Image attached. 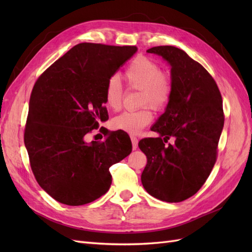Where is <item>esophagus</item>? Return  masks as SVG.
<instances>
[{"label":"esophagus","mask_w":252,"mask_h":252,"mask_svg":"<svg viewBox=\"0 0 252 252\" xmlns=\"http://www.w3.org/2000/svg\"><path fill=\"white\" fill-rule=\"evenodd\" d=\"M130 139L132 142V148L135 150L136 147H138V139H136L134 135H130Z\"/></svg>","instance_id":"34e87169"}]
</instances>
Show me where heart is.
<instances>
[{"label": "heart", "instance_id": "heart-1", "mask_svg": "<svg viewBox=\"0 0 252 252\" xmlns=\"http://www.w3.org/2000/svg\"><path fill=\"white\" fill-rule=\"evenodd\" d=\"M127 85L140 90V105L138 110H128L114 117L111 121L113 128L129 133H138L152 121V111L164 109L172 94V80L170 75L161 71L156 61L140 56L135 58L124 72ZM104 100L111 110H119L123 101V89L117 77H111L105 86Z\"/></svg>", "mask_w": 252, "mask_h": 252}]
</instances>
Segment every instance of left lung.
Listing matches in <instances>:
<instances>
[{
  "label": "left lung",
  "mask_w": 252,
  "mask_h": 252,
  "mask_svg": "<svg viewBox=\"0 0 252 252\" xmlns=\"http://www.w3.org/2000/svg\"><path fill=\"white\" fill-rule=\"evenodd\" d=\"M147 52L170 64L172 94L151 127L158 138L139 142L147 157L141 180L156 199L178 203L199 191L216 164L225 120L222 95L210 73L184 50L157 46Z\"/></svg>",
  "instance_id": "obj_1"
}]
</instances>
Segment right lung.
<instances>
[{"label": "right lung", "instance_id": "add662e5", "mask_svg": "<svg viewBox=\"0 0 252 252\" xmlns=\"http://www.w3.org/2000/svg\"><path fill=\"white\" fill-rule=\"evenodd\" d=\"M136 50L81 43L36 80L24 143L36 182L56 201L80 206L98 199L111 185L109 167L130 155L123 130L107 132L104 142L87 143L85 135L108 119L106 84Z\"/></svg>", "mask_w": 252, "mask_h": 252}]
</instances>
